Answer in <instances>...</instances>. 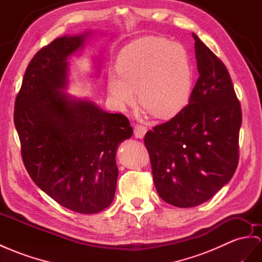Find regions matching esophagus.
Returning <instances> with one entry per match:
<instances>
[{
	"mask_svg": "<svg viewBox=\"0 0 262 262\" xmlns=\"http://www.w3.org/2000/svg\"><path fill=\"white\" fill-rule=\"evenodd\" d=\"M146 133H147V127L146 126L138 125V124L134 126V135H135L136 138H138V139L144 138Z\"/></svg>",
	"mask_w": 262,
	"mask_h": 262,
	"instance_id": "1",
	"label": "esophagus"
}]
</instances>
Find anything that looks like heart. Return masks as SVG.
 I'll list each match as a JSON object with an SVG mask.
<instances>
[{
  "mask_svg": "<svg viewBox=\"0 0 262 262\" xmlns=\"http://www.w3.org/2000/svg\"><path fill=\"white\" fill-rule=\"evenodd\" d=\"M116 66L118 74L107 75V92L117 110L135 103V92L144 111L160 119L177 115L188 103L192 70L182 44L142 37L120 52Z\"/></svg>",
  "mask_w": 262,
  "mask_h": 262,
  "instance_id": "obj_1",
  "label": "heart"
}]
</instances>
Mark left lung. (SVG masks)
I'll return each mask as SVG.
<instances>
[{
    "label": "left lung",
    "mask_w": 262,
    "mask_h": 262,
    "mask_svg": "<svg viewBox=\"0 0 262 262\" xmlns=\"http://www.w3.org/2000/svg\"><path fill=\"white\" fill-rule=\"evenodd\" d=\"M192 37L199 78L189 104L144 138L158 195L179 208L209 200L232 178L243 122L225 64L195 33Z\"/></svg>",
    "instance_id": "8db88e82"
}]
</instances>
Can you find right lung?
<instances>
[{"instance_id":"1","label":"right lung","mask_w":262,"mask_h":262,"mask_svg":"<svg viewBox=\"0 0 262 262\" xmlns=\"http://www.w3.org/2000/svg\"><path fill=\"white\" fill-rule=\"evenodd\" d=\"M93 31L54 39L32 58L15 99L14 124L25 168L46 195L79 213H96L115 196L116 151L133 135L122 114L66 93L70 59ZM99 72V58L95 59Z\"/></svg>"}]
</instances>
